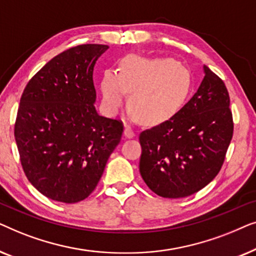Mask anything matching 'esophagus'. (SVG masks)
<instances>
[{"mask_svg": "<svg viewBox=\"0 0 256 256\" xmlns=\"http://www.w3.org/2000/svg\"><path fill=\"white\" fill-rule=\"evenodd\" d=\"M124 134L126 138H134V136H135L134 129H132V127H130V126H126Z\"/></svg>", "mask_w": 256, "mask_h": 256, "instance_id": "34e87169", "label": "esophagus"}]
</instances>
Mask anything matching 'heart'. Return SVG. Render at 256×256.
<instances>
[{
	"instance_id": "1",
	"label": "heart",
	"mask_w": 256,
	"mask_h": 256,
	"mask_svg": "<svg viewBox=\"0 0 256 256\" xmlns=\"http://www.w3.org/2000/svg\"><path fill=\"white\" fill-rule=\"evenodd\" d=\"M191 74L172 58L129 56L120 72L106 71L101 80L102 102L110 114H116L132 93L130 108L146 124H160L174 116L190 96Z\"/></svg>"
}]
</instances>
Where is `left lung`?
Listing matches in <instances>:
<instances>
[{"label":"left lung","mask_w":256,"mask_h":256,"mask_svg":"<svg viewBox=\"0 0 256 256\" xmlns=\"http://www.w3.org/2000/svg\"><path fill=\"white\" fill-rule=\"evenodd\" d=\"M194 96L169 120L140 134V172L164 198H183L205 188L222 169L233 136L225 84L204 65Z\"/></svg>","instance_id":"1"}]
</instances>
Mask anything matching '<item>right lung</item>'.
<instances>
[{"instance_id":"obj_1","label":"right lung","mask_w":256,"mask_h":256,"mask_svg":"<svg viewBox=\"0 0 256 256\" xmlns=\"http://www.w3.org/2000/svg\"><path fill=\"white\" fill-rule=\"evenodd\" d=\"M108 45L71 48L45 64L20 96L15 140L24 174L56 202H82L121 141V121L100 116L93 70Z\"/></svg>"}]
</instances>
